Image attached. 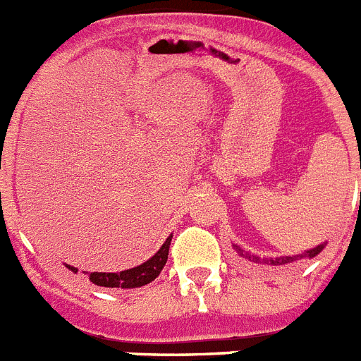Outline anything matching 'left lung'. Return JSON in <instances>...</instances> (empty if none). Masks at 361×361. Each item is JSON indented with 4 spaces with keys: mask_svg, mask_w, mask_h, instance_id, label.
<instances>
[{
    "mask_svg": "<svg viewBox=\"0 0 361 361\" xmlns=\"http://www.w3.org/2000/svg\"><path fill=\"white\" fill-rule=\"evenodd\" d=\"M325 244H320L317 245V247H312V250L305 251L304 255H293V257H279V258H260L257 257V255H251V253H245V251H242L238 245H235V251H237L238 255H240L242 258H245V260H250V262L253 264H267V266H283V264H289V262H295V260H298V258H304V257H317L318 253H320L322 250H324Z\"/></svg>",
    "mask_w": 361,
    "mask_h": 361,
    "instance_id": "1",
    "label": "left lung"
}]
</instances>
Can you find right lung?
Instances as JSON below:
<instances>
[{"instance_id":"1","label":"right lung","mask_w":361,"mask_h":361,"mask_svg":"<svg viewBox=\"0 0 361 361\" xmlns=\"http://www.w3.org/2000/svg\"><path fill=\"white\" fill-rule=\"evenodd\" d=\"M171 237L166 238V242L162 244L161 250L153 255L149 260H146L141 266L132 267V269L121 271V273H88V279L95 286H101V288H121V289H133L146 286L152 280H155L159 276V273L164 267L166 260H168V251H170ZM68 267L70 271L78 273L75 267Z\"/></svg>"}]
</instances>
